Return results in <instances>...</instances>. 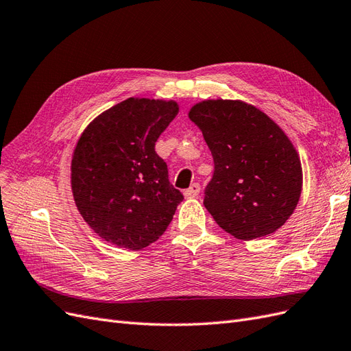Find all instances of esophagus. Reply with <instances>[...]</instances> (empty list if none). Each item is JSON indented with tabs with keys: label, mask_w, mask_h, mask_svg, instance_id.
Listing matches in <instances>:
<instances>
[{
	"label": "esophagus",
	"mask_w": 351,
	"mask_h": 351,
	"mask_svg": "<svg viewBox=\"0 0 351 351\" xmlns=\"http://www.w3.org/2000/svg\"><path fill=\"white\" fill-rule=\"evenodd\" d=\"M199 193H200V186L197 183H193L187 190H184V197L192 199V197H196Z\"/></svg>",
	"instance_id": "obj_1"
}]
</instances>
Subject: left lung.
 Here are the masks:
<instances>
[{"label":"left lung","mask_w":351,"mask_h":351,"mask_svg":"<svg viewBox=\"0 0 351 351\" xmlns=\"http://www.w3.org/2000/svg\"><path fill=\"white\" fill-rule=\"evenodd\" d=\"M214 156L204 205L239 240L272 234L291 217L303 187L300 156L269 115L241 99H205L187 112Z\"/></svg>","instance_id":"1"}]
</instances>
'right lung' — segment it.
Returning a JSON list of instances; mask_svg holds the SVG:
<instances>
[{
    "label": "right lung",
    "mask_w": 351,
    "mask_h": 351,
    "mask_svg": "<svg viewBox=\"0 0 351 351\" xmlns=\"http://www.w3.org/2000/svg\"><path fill=\"white\" fill-rule=\"evenodd\" d=\"M177 114L173 99L129 98L95 117L74 146V204L86 224L117 247L141 250L156 241L184 199L155 152Z\"/></svg>",
    "instance_id": "1"
}]
</instances>
